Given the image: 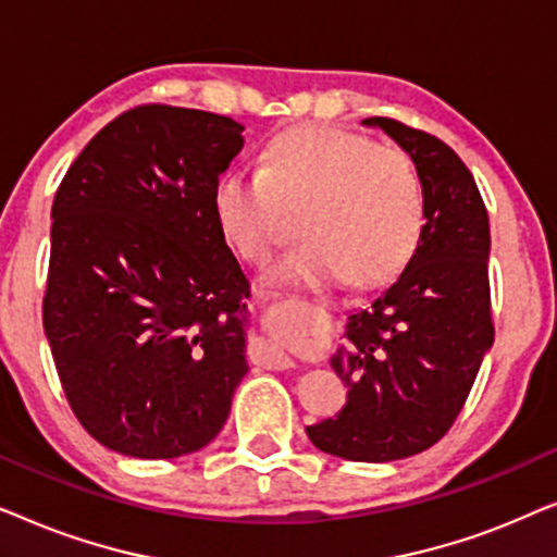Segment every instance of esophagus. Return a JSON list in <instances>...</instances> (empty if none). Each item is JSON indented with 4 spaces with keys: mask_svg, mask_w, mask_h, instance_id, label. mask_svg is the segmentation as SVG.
Returning <instances> with one entry per match:
<instances>
[{
    "mask_svg": "<svg viewBox=\"0 0 557 557\" xmlns=\"http://www.w3.org/2000/svg\"><path fill=\"white\" fill-rule=\"evenodd\" d=\"M261 360L269 364V368H276V370H286L292 368V357H288L284 349H281L276 342H265L261 347Z\"/></svg>",
    "mask_w": 557,
    "mask_h": 557,
    "instance_id": "1",
    "label": "esophagus"
}]
</instances>
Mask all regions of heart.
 I'll list each match as a JSON object with an SVG mask.
<instances>
[{
	"label": "heart",
	"mask_w": 557,
	"mask_h": 557,
	"mask_svg": "<svg viewBox=\"0 0 557 557\" xmlns=\"http://www.w3.org/2000/svg\"><path fill=\"white\" fill-rule=\"evenodd\" d=\"M212 212L248 263H263L292 233L288 215L299 212L304 243L276 263L271 284L326 292L395 276L421 240L425 195L406 151L307 124L273 136L258 172L220 174Z\"/></svg>",
	"instance_id": "b5f03b06"
}]
</instances>
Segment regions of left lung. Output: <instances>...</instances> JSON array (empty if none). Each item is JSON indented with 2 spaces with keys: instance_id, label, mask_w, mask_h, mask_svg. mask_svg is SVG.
Returning a JSON list of instances; mask_svg holds the SVG:
<instances>
[{
  "instance_id": "left-lung-1",
  "label": "left lung",
  "mask_w": 557,
  "mask_h": 557,
  "mask_svg": "<svg viewBox=\"0 0 557 557\" xmlns=\"http://www.w3.org/2000/svg\"><path fill=\"white\" fill-rule=\"evenodd\" d=\"M362 126L383 128L413 159L425 225L406 269L347 314L345 345L330 360L347 403L307 436L324 454L383 463L444 438L492 349L490 218L451 147L393 119Z\"/></svg>"
}]
</instances>
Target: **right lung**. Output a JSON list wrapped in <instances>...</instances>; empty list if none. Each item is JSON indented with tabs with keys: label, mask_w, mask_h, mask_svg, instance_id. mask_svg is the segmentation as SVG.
<instances>
[{
	"label": "right lung",
	"mask_w": 557,
	"mask_h": 557,
	"mask_svg": "<svg viewBox=\"0 0 557 557\" xmlns=\"http://www.w3.org/2000/svg\"><path fill=\"white\" fill-rule=\"evenodd\" d=\"M238 121L141 106L86 144L52 202L42 301L83 429L134 459L195 454L246 377L248 278L212 212Z\"/></svg>",
	"instance_id": "1"
}]
</instances>
